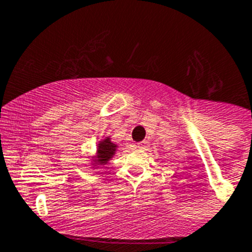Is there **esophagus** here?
I'll return each instance as SVG.
<instances>
[{"mask_svg": "<svg viewBox=\"0 0 252 252\" xmlns=\"http://www.w3.org/2000/svg\"><path fill=\"white\" fill-rule=\"evenodd\" d=\"M137 148L140 150H145L148 148V143L147 142H142V143H138Z\"/></svg>", "mask_w": 252, "mask_h": 252, "instance_id": "obj_1", "label": "esophagus"}]
</instances>
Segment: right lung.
Segmentation results:
<instances>
[{
	"mask_svg": "<svg viewBox=\"0 0 252 252\" xmlns=\"http://www.w3.org/2000/svg\"><path fill=\"white\" fill-rule=\"evenodd\" d=\"M118 145L112 142V138L105 137L97 145V152L92 157V165L103 166L109 163L110 159L115 155Z\"/></svg>",
	"mask_w": 252,
	"mask_h": 252,
	"instance_id": "1",
	"label": "right lung"
}]
</instances>
